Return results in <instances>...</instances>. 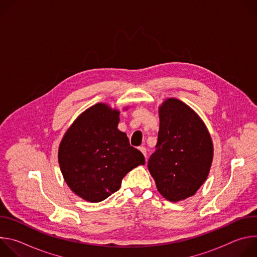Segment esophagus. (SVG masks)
I'll use <instances>...</instances> for the list:
<instances>
[{
	"label": "esophagus",
	"mask_w": 257,
	"mask_h": 257,
	"mask_svg": "<svg viewBox=\"0 0 257 257\" xmlns=\"http://www.w3.org/2000/svg\"><path fill=\"white\" fill-rule=\"evenodd\" d=\"M139 151L143 154V156L146 158V149L144 148V146H140V148H139Z\"/></svg>",
	"instance_id": "esophagus-1"
}]
</instances>
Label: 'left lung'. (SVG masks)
I'll use <instances>...</instances> for the list:
<instances>
[{
  "mask_svg": "<svg viewBox=\"0 0 257 257\" xmlns=\"http://www.w3.org/2000/svg\"><path fill=\"white\" fill-rule=\"evenodd\" d=\"M159 115L158 143L148 167L159 192L177 202L194 195L206 180L212 141L200 117L177 98L166 99Z\"/></svg>",
  "mask_w": 257,
  "mask_h": 257,
  "instance_id": "8db88e82",
  "label": "left lung"
}]
</instances>
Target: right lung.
Masks as SVG:
<instances>
[{"instance_id":"right-lung-1","label":"right lung","mask_w":257,"mask_h":257,"mask_svg":"<svg viewBox=\"0 0 257 257\" xmlns=\"http://www.w3.org/2000/svg\"><path fill=\"white\" fill-rule=\"evenodd\" d=\"M120 112L105 103L84 111L65 133L59 165L70 189L90 202H99L120 189L122 179L139 165L143 155L117 127Z\"/></svg>"}]
</instances>
